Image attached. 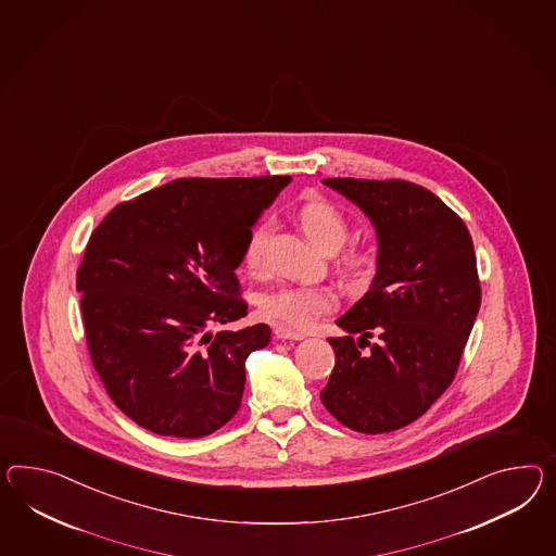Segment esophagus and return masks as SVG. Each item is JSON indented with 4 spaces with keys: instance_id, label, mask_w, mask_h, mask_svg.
Returning a JSON list of instances; mask_svg holds the SVG:
<instances>
[{
    "instance_id": "1",
    "label": "esophagus",
    "mask_w": 556,
    "mask_h": 556,
    "mask_svg": "<svg viewBox=\"0 0 556 556\" xmlns=\"http://www.w3.org/2000/svg\"><path fill=\"white\" fill-rule=\"evenodd\" d=\"M274 337H276V339H280V341H302V339H304V334H302V332H299V330H292V328L288 327L274 328Z\"/></svg>"
}]
</instances>
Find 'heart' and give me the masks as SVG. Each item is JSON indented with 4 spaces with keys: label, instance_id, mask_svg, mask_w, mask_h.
<instances>
[{
    "label": "heart",
    "instance_id": "heart-1",
    "mask_svg": "<svg viewBox=\"0 0 556 556\" xmlns=\"http://www.w3.org/2000/svg\"><path fill=\"white\" fill-rule=\"evenodd\" d=\"M296 217L302 231L327 252L341 248L349 238L346 215L341 207L323 198L304 201ZM270 231V219H264L248 233V240L243 243V264L248 270L260 271L264 268ZM339 262L344 274L351 278H363L369 268L370 256L367 248L349 243L342 248ZM334 304V294L325 286H280L260 296V311L266 318L292 328L311 327L318 316L330 313Z\"/></svg>",
    "mask_w": 556,
    "mask_h": 556
}]
</instances>
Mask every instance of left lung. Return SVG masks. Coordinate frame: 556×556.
Instances as JSON below:
<instances>
[{"label": "left lung", "mask_w": 556, "mask_h": 556, "mask_svg": "<svg viewBox=\"0 0 556 556\" xmlns=\"http://www.w3.org/2000/svg\"><path fill=\"white\" fill-rule=\"evenodd\" d=\"M369 215L377 274L330 337L334 369L320 399L358 433L419 419L456 379L482 302L473 243L462 217L426 187L403 179H323ZM361 333L358 342L354 334Z\"/></svg>", "instance_id": "8db88e82"}]
</instances>
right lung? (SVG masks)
I'll use <instances>...</instances> for the list:
<instances>
[{
    "instance_id": "right-lung-1",
    "label": "right lung",
    "mask_w": 556,
    "mask_h": 556,
    "mask_svg": "<svg viewBox=\"0 0 556 556\" xmlns=\"http://www.w3.org/2000/svg\"><path fill=\"white\" fill-rule=\"evenodd\" d=\"M288 175L184 177L123 201L100 222L76 271L86 344L114 405L159 435L203 438L242 405L245 358L268 325L248 314L236 268Z\"/></svg>"
}]
</instances>
